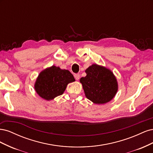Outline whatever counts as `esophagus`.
Listing matches in <instances>:
<instances>
[{
  "label": "esophagus",
  "instance_id": "34e87169",
  "mask_svg": "<svg viewBox=\"0 0 153 153\" xmlns=\"http://www.w3.org/2000/svg\"><path fill=\"white\" fill-rule=\"evenodd\" d=\"M74 77H75V78L76 80H79L80 79V75H79V74L78 73H76V74H75V75H74Z\"/></svg>",
  "mask_w": 153,
  "mask_h": 153
}]
</instances>
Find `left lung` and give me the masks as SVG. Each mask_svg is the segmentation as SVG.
Wrapping results in <instances>:
<instances>
[{
    "mask_svg": "<svg viewBox=\"0 0 153 153\" xmlns=\"http://www.w3.org/2000/svg\"><path fill=\"white\" fill-rule=\"evenodd\" d=\"M87 75L80 78L87 98L96 104L110 101L117 91V82L113 73L105 67L92 64L86 70Z\"/></svg>",
    "mask_w": 153,
    "mask_h": 153,
    "instance_id": "1",
    "label": "left lung"
}]
</instances>
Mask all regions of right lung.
<instances>
[{"mask_svg":"<svg viewBox=\"0 0 153 153\" xmlns=\"http://www.w3.org/2000/svg\"><path fill=\"white\" fill-rule=\"evenodd\" d=\"M75 80L73 75L68 70L52 66L40 73L34 88L41 98L51 100L62 94L69 83Z\"/></svg>","mask_w":153,"mask_h":153,"instance_id":"add662e5","label":"right lung"}]
</instances>
